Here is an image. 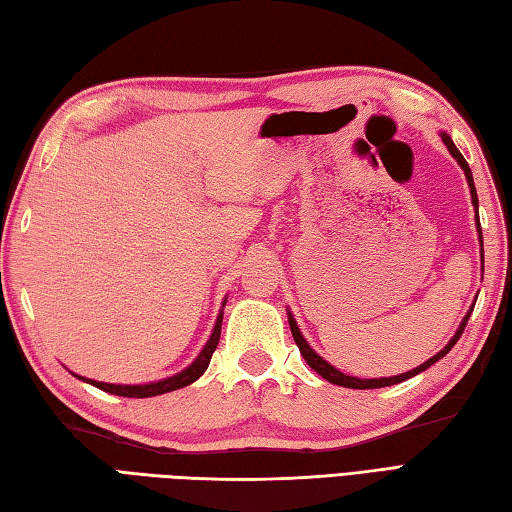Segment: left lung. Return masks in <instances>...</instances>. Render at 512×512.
<instances>
[{
    "label": "left lung",
    "instance_id": "obj_1",
    "mask_svg": "<svg viewBox=\"0 0 512 512\" xmlns=\"http://www.w3.org/2000/svg\"><path fill=\"white\" fill-rule=\"evenodd\" d=\"M440 138H442V143L447 145L449 154H451L455 160H458V165H460V169L464 171V176H466V182H469V189H471V202H473V209H475V226H477V239H480L482 270H484V239H482V228H480V213H477V209H480V204H477V191H475L473 173H471V169H469V162L464 160V156L460 154V149L455 147V143H453V140H451V136H449L447 132H440ZM475 301H477V299H475ZM473 308H475V303H473V306L469 308V312L464 314V319H462V323H460V328L455 330V334H453V339H451L447 345H444L442 350H440L436 356H431L429 361H424L422 365H418V367L409 369V372H405V374L389 376V378H356V376H347V374H343L341 369H336L334 365H330L328 361H325L323 356H319L317 352L312 350L310 343H308L306 339H303V334H301V330H299V325H297L295 317H292V312H290V310H288V323H290L292 339H295V343H297V347H299L301 356L306 358V363H308V365L314 369V372H317L321 378H325V380H328V383H332V385L347 387V389H378V387L398 385V383H402V380H409V378H413V376H416V374L424 372V369H429L433 363H438L442 356H447V354L451 352V347L460 341V336H462V332H464V328H466V321H469V317H471Z\"/></svg>",
    "mask_w": 512,
    "mask_h": 512
}]
</instances>
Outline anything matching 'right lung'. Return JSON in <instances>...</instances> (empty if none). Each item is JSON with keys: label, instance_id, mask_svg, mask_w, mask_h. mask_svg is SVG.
<instances>
[{"label": "right lung", "instance_id": "add662e5", "mask_svg": "<svg viewBox=\"0 0 512 512\" xmlns=\"http://www.w3.org/2000/svg\"><path fill=\"white\" fill-rule=\"evenodd\" d=\"M224 306H226V299L222 301V310L220 314H217L215 319V325H213V332L209 336V341H206V345L202 347V352L195 356V361L184 367L182 372L173 374V376H167L162 380H154V383H145V385H114V383H101V380H92V378H85V376H79L74 374L79 380H83V383H90L94 387H99L103 391H107V394H114V396H125V398H151V396H160V394H169V391H176V389H182L187 387L191 383H195L204 372L206 367H209L211 363V356L215 352L217 343H220V332H222V319H224Z\"/></svg>", "mask_w": 512, "mask_h": 512}]
</instances>
